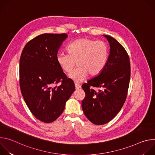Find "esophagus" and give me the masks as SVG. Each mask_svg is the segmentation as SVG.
<instances>
[{
    "label": "esophagus",
    "instance_id": "esophagus-1",
    "mask_svg": "<svg viewBox=\"0 0 155 155\" xmlns=\"http://www.w3.org/2000/svg\"><path fill=\"white\" fill-rule=\"evenodd\" d=\"M75 86L76 90H78V89H80V88H81V86L77 83H75Z\"/></svg>",
    "mask_w": 155,
    "mask_h": 155
}]
</instances>
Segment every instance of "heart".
Returning <instances> with one entry per match:
<instances>
[{"label":"heart","mask_w":155,"mask_h":155,"mask_svg":"<svg viewBox=\"0 0 155 155\" xmlns=\"http://www.w3.org/2000/svg\"><path fill=\"white\" fill-rule=\"evenodd\" d=\"M67 50L68 54H58L57 62L66 74L72 72L77 62L78 68L70 75L75 82L83 81L88 74L91 76L99 74L105 68L108 57V47L104 42L87 38L72 42Z\"/></svg>","instance_id":"obj_1"}]
</instances>
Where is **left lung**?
<instances>
[{
    "label": "left lung",
    "instance_id": "obj_1",
    "mask_svg": "<svg viewBox=\"0 0 155 155\" xmlns=\"http://www.w3.org/2000/svg\"><path fill=\"white\" fill-rule=\"evenodd\" d=\"M110 43V54L102 71L83 83L85 97L81 107L93 123L102 125L111 121L120 111L126 99L130 81V65L128 54L114 38L104 35ZM91 86L100 87L96 92Z\"/></svg>",
    "mask_w": 155,
    "mask_h": 155
}]
</instances>
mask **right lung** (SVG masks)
Wrapping results in <instances>:
<instances>
[{
  "instance_id": "obj_1",
  "label": "right lung",
  "mask_w": 155,
  "mask_h": 155,
  "mask_svg": "<svg viewBox=\"0 0 155 155\" xmlns=\"http://www.w3.org/2000/svg\"><path fill=\"white\" fill-rule=\"evenodd\" d=\"M66 34H43L24 47L19 59V85L24 100L33 115L44 123L55 121L75 91L57 62L60 46ZM59 82V86H54Z\"/></svg>"
}]
</instances>
